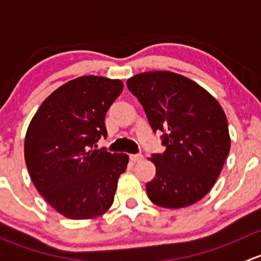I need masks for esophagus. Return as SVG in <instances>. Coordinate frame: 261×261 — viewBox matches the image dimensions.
Returning <instances> with one entry per match:
<instances>
[{
    "instance_id": "1",
    "label": "esophagus",
    "mask_w": 261,
    "mask_h": 261,
    "mask_svg": "<svg viewBox=\"0 0 261 261\" xmlns=\"http://www.w3.org/2000/svg\"><path fill=\"white\" fill-rule=\"evenodd\" d=\"M129 158H130L132 162L136 163V162H139V161L143 160V155H142V154H130Z\"/></svg>"
}]
</instances>
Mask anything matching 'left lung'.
Instances as JSON below:
<instances>
[{"instance_id": "left-lung-1", "label": "left lung", "mask_w": 261, "mask_h": 261, "mask_svg": "<svg viewBox=\"0 0 261 261\" xmlns=\"http://www.w3.org/2000/svg\"><path fill=\"white\" fill-rule=\"evenodd\" d=\"M127 87L166 147L149 158L155 166L146 186L149 200L166 208L193 205L210 192L230 152L221 106L195 82L171 71L134 75Z\"/></svg>"}]
</instances>
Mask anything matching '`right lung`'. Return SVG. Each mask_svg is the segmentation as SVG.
I'll return each mask as SVG.
<instances>
[{
  "label": "right lung",
  "mask_w": 261,
  "mask_h": 261,
  "mask_svg": "<svg viewBox=\"0 0 261 261\" xmlns=\"http://www.w3.org/2000/svg\"><path fill=\"white\" fill-rule=\"evenodd\" d=\"M123 90L120 80L82 76L50 94L32 118L25 162L40 195L65 217L87 220L108 211L128 155L95 149L104 119Z\"/></svg>",
  "instance_id": "add662e5"
}]
</instances>
